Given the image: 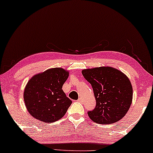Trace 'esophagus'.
<instances>
[{"label":"esophagus","mask_w":153,"mask_h":153,"mask_svg":"<svg viewBox=\"0 0 153 153\" xmlns=\"http://www.w3.org/2000/svg\"><path fill=\"white\" fill-rule=\"evenodd\" d=\"M77 101H78V102H83V100H82V98H81V97H79V98L77 100Z\"/></svg>","instance_id":"1"}]
</instances>
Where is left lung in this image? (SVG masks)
Here are the masks:
<instances>
[{
	"mask_svg": "<svg viewBox=\"0 0 153 153\" xmlns=\"http://www.w3.org/2000/svg\"><path fill=\"white\" fill-rule=\"evenodd\" d=\"M82 75L93 89L96 106L88 116L97 123H113L121 119L129 109L133 90L123 72L109 66L84 69Z\"/></svg>",
	"mask_w": 153,
	"mask_h": 153,
	"instance_id": "obj_1",
	"label": "left lung"
}]
</instances>
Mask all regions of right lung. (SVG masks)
<instances>
[{
	"label": "right lung",
	"mask_w": 153,
	"mask_h": 153,
	"mask_svg": "<svg viewBox=\"0 0 153 153\" xmlns=\"http://www.w3.org/2000/svg\"><path fill=\"white\" fill-rule=\"evenodd\" d=\"M68 71L53 68L37 74L29 80L24 92L30 114L42 122L53 123L66 114L72 101L62 90Z\"/></svg>",
	"instance_id": "obj_1"
}]
</instances>
